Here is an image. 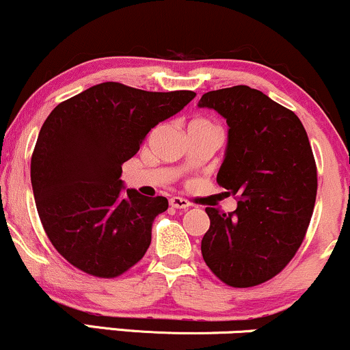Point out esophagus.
Instances as JSON below:
<instances>
[{
  "label": "esophagus",
  "instance_id": "34e87169",
  "mask_svg": "<svg viewBox=\"0 0 350 350\" xmlns=\"http://www.w3.org/2000/svg\"><path fill=\"white\" fill-rule=\"evenodd\" d=\"M170 204H171V207H174V208H187L189 206H191V204H189V200L180 199V198H172L170 200Z\"/></svg>",
  "mask_w": 350,
  "mask_h": 350
}]
</instances>
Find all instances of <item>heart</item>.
Returning a JSON list of instances; mask_svg holds the SVG:
<instances>
[{
  "label": "heart",
  "instance_id": "b5f03b06",
  "mask_svg": "<svg viewBox=\"0 0 350 350\" xmlns=\"http://www.w3.org/2000/svg\"><path fill=\"white\" fill-rule=\"evenodd\" d=\"M196 122H204V120H196Z\"/></svg>",
  "mask_w": 350,
  "mask_h": 350
}]
</instances>
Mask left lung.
Returning a JSON list of instances; mask_svg holds the SVG:
<instances>
[{"label": "left lung", "mask_w": 350, "mask_h": 350, "mask_svg": "<svg viewBox=\"0 0 350 350\" xmlns=\"http://www.w3.org/2000/svg\"><path fill=\"white\" fill-rule=\"evenodd\" d=\"M199 107L227 120L217 183L239 202L228 214L206 208L204 262L228 286H256L278 275L306 237L317 192L314 154L295 111L255 88L207 92Z\"/></svg>", "instance_id": "8db88e82"}]
</instances>
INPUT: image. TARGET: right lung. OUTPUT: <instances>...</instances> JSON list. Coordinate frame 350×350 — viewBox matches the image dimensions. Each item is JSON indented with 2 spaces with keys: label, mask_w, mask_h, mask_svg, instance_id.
Masks as SVG:
<instances>
[{
  "label": "right lung",
  "mask_w": 350,
  "mask_h": 350,
  "mask_svg": "<svg viewBox=\"0 0 350 350\" xmlns=\"http://www.w3.org/2000/svg\"><path fill=\"white\" fill-rule=\"evenodd\" d=\"M194 97L103 82L51 111L31 158V183L44 232L72 267L116 278L143 258L167 199L123 192L122 166L151 128Z\"/></svg>",
  "instance_id": "1"
}]
</instances>
